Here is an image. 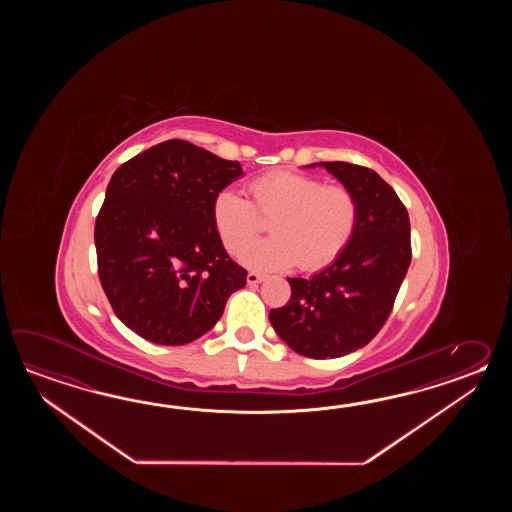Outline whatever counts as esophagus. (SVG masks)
<instances>
[{
    "label": "esophagus",
    "mask_w": 512,
    "mask_h": 512,
    "mask_svg": "<svg viewBox=\"0 0 512 512\" xmlns=\"http://www.w3.org/2000/svg\"><path fill=\"white\" fill-rule=\"evenodd\" d=\"M261 282H263V276L258 274V272H249V274H247V283H249V285H258V283Z\"/></svg>",
    "instance_id": "esophagus-1"
}]
</instances>
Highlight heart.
Listing matches in <instances>:
<instances>
[{"mask_svg":"<svg viewBox=\"0 0 512 512\" xmlns=\"http://www.w3.org/2000/svg\"><path fill=\"white\" fill-rule=\"evenodd\" d=\"M249 192L252 203L234 188L221 190L212 203L219 240L232 254L243 251L240 261L249 269L280 271L296 263L304 271L322 269L346 251L359 225L355 194L313 175H261ZM260 215L275 216L273 238L250 246L262 228Z\"/></svg>","mask_w":512,"mask_h":512,"instance_id":"b5f03b06","label":"heart"}]
</instances>
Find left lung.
I'll return each instance as SVG.
<instances>
[{"label": "left lung", "mask_w": 512, "mask_h": 512, "mask_svg": "<svg viewBox=\"0 0 512 512\" xmlns=\"http://www.w3.org/2000/svg\"><path fill=\"white\" fill-rule=\"evenodd\" d=\"M326 168L359 201V225L346 251L309 278H287L291 300L269 313L276 335L309 359H337L364 348L392 313L412 261L410 218L381 175L359 164Z\"/></svg>", "instance_id": "obj_1"}]
</instances>
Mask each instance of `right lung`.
<instances>
[{
    "instance_id": "right-lung-1",
    "label": "right lung",
    "mask_w": 512,
    "mask_h": 512,
    "mask_svg": "<svg viewBox=\"0 0 512 512\" xmlns=\"http://www.w3.org/2000/svg\"><path fill=\"white\" fill-rule=\"evenodd\" d=\"M190 142H161L113 174L95 223L98 278L124 326L183 346L216 326L247 271L230 260L212 219L219 192L240 179Z\"/></svg>"
}]
</instances>
